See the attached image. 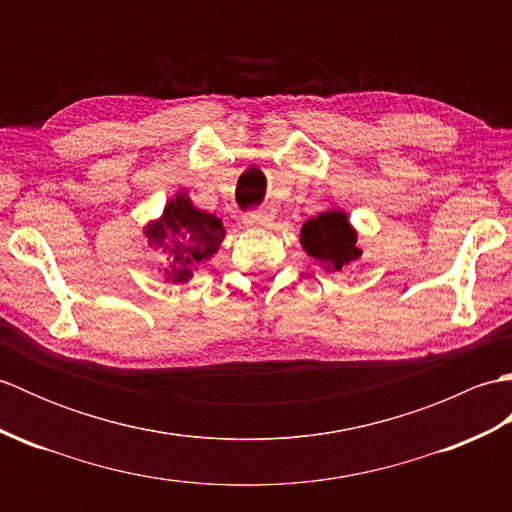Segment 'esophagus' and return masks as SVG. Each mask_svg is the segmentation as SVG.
I'll use <instances>...</instances> for the list:
<instances>
[{"label": "esophagus", "mask_w": 512, "mask_h": 512, "mask_svg": "<svg viewBox=\"0 0 512 512\" xmlns=\"http://www.w3.org/2000/svg\"><path fill=\"white\" fill-rule=\"evenodd\" d=\"M244 224L250 228H268L273 224V217H270L266 211H248L244 215Z\"/></svg>", "instance_id": "34e87169"}]
</instances>
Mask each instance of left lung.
Here are the masks:
<instances>
[{"instance_id":"left-lung-1","label":"left lung","mask_w":512,"mask_h":512,"mask_svg":"<svg viewBox=\"0 0 512 512\" xmlns=\"http://www.w3.org/2000/svg\"><path fill=\"white\" fill-rule=\"evenodd\" d=\"M301 244L328 270H343L361 257L356 233L343 211H325L301 226Z\"/></svg>"}]
</instances>
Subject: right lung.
<instances>
[{"mask_svg": "<svg viewBox=\"0 0 512 512\" xmlns=\"http://www.w3.org/2000/svg\"><path fill=\"white\" fill-rule=\"evenodd\" d=\"M145 233L149 244L165 259V275L173 284H184L206 259H211L224 239L220 217L195 209L187 193H178L151 222Z\"/></svg>", "mask_w": 512, "mask_h": 512, "instance_id": "1", "label": "right lung"}]
</instances>
